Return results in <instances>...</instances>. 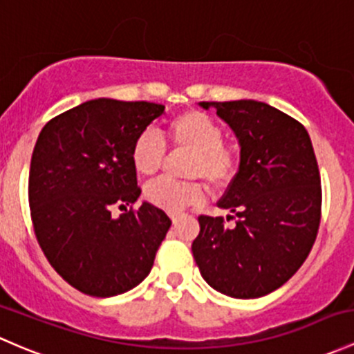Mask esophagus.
I'll return each instance as SVG.
<instances>
[{"label":"esophagus","mask_w":354,"mask_h":354,"mask_svg":"<svg viewBox=\"0 0 354 354\" xmlns=\"http://www.w3.org/2000/svg\"><path fill=\"white\" fill-rule=\"evenodd\" d=\"M171 221H173L174 224H176V222L180 221V214H171Z\"/></svg>","instance_id":"34e87169"}]
</instances>
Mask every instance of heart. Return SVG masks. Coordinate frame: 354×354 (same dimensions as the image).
Returning a JSON list of instances; mask_svg holds the SVG:
<instances>
[{"label": "heart", "instance_id": "1", "mask_svg": "<svg viewBox=\"0 0 354 354\" xmlns=\"http://www.w3.org/2000/svg\"><path fill=\"white\" fill-rule=\"evenodd\" d=\"M167 140L173 147L193 151L188 174L203 178L215 188H224L239 169V154L236 149L224 144V130L221 125L196 110L178 113L166 127ZM166 147L162 140L151 130L139 133L130 149L133 169L142 176L158 173L165 159ZM144 196L151 205L167 212H180L188 207L200 205L205 200V187L198 181L180 183L173 180L154 181L146 188Z\"/></svg>", "mask_w": 354, "mask_h": 354}]
</instances>
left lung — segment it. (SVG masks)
I'll return each instance as SVG.
<instances>
[{
	"label": "left lung",
	"instance_id": "left-lung-1",
	"mask_svg": "<svg viewBox=\"0 0 354 354\" xmlns=\"http://www.w3.org/2000/svg\"><path fill=\"white\" fill-rule=\"evenodd\" d=\"M214 106L241 144L239 171L218 200L234 215H200L192 251L203 280L234 299L280 288L307 259L321 224L322 188L308 132L254 100Z\"/></svg>",
	"mask_w": 354,
	"mask_h": 354
}]
</instances>
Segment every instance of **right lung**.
Wrapping results in <instances>:
<instances>
[{
	"instance_id": "obj_1",
	"label": "right lung",
	"mask_w": 354,
	"mask_h": 354,
	"mask_svg": "<svg viewBox=\"0 0 354 354\" xmlns=\"http://www.w3.org/2000/svg\"><path fill=\"white\" fill-rule=\"evenodd\" d=\"M162 111L158 103L98 98L39 133L28 174L33 232L50 266L86 295L113 297L139 285L169 230L161 208H132L142 189L130 149ZM115 206L126 210L118 219L111 217Z\"/></svg>"
}]
</instances>
